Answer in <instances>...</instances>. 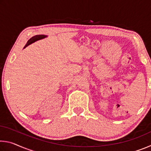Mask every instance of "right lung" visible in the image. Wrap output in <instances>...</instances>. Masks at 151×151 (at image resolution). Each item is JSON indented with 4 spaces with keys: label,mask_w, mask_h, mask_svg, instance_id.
<instances>
[{
    "label": "right lung",
    "mask_w": 151,
    "mask_h": 151,
    "mask_svg": "<svg viewBox=\"0 0 151 151\" xmlns=\"http://www.w3.org/2000/svg\"><path fill=\"white\" fill-rule=\"evenodd\" d=\"M47 37V35H35L34 36V37H32V38H30V39L28 40L27 43L26 44V45L24 46V48H26L27 47H28V46L31 45L32 43L35 42L36 41H37V40H41V39H45V38Z\"/></svg>",
    "instance_id": "1"
}]
</instances>
